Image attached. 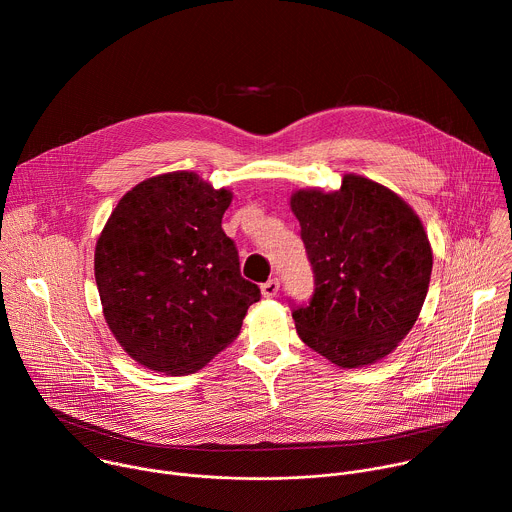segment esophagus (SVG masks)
<instances>
[{
    "mask_svg": "<svg viewBox=\"0 0 512 512\" xmlns=\"http://www.w3.org/2000/svg\"><path fill=\"white\" fill-rule=\"evenodd\" d=\"M277 291H279V279H277V277H273V279H269V281H265V283L261 285L263 298H275Z\"/></svg>",
    "mask_w": 512,
    "mask_h": 512,
    "instance_id": "obj_1",
    "label": "esophagus"
}]
</instances>
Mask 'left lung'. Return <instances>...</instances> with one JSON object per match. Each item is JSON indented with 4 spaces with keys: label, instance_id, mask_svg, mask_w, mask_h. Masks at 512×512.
<instances>
[{
    "label": "left lung",
    "instance_id": "left-lung-1",
    "mask_svg": "<svg viewBox=\"0 0 512 512\" xmlns=\"http://www.w3.org/2000/svg\"><path fill=\"white\" fill-rule=\"evenodd\" d=\"M291 210L314 271L310 302H291L300 338L344 369L387 356L427 296L433 257L419 216L354 174L336 192H296Z\"/></svg>",
    "mask_w": 512,
    "mask_h": 512
}]
</instances>
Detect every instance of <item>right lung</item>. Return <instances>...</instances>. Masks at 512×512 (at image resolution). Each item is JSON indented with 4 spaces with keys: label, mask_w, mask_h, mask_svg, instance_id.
I'll list each match as a JSON object with an SVG mask.
<instances>
[{
    "label": "right lung",
    "mask_w": 512,
    "mask_h": 512,
    "mask_svg": "<svg viewBox=\"0 0 512 512\" xmlns=\"http://www.w3.org/2000/svg\"><path fill=\"white\" fill-rule=\"evenodd\" d=\"M231 198L194 172H170L131 188L111 212L95 249L97 289L113 336L143 367L202 369L261 300L221 225Z\"/></svg>",
    "instance_id": "obj_1"
}]
</instances>
